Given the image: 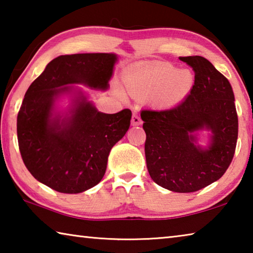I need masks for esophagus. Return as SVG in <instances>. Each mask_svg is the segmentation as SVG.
<instances>
[{
  "label": "esophagus",
  "instance_id": "obj_1",
  "mask_svg": "<svg viewBox=\"0 0 253 253\" xmlns=\"http://www.w3.org/2000/svg\"><path fill=\"white\" fill-rule=\"evenodd\" d=\"M140 124H142V119L140 117L137 115L136 113H132V116H131V125L132 126H139Z\"/></svg>",
  "mask_w": 253,
  "mask_h": 253
}]
</instances>
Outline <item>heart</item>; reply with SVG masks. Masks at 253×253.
I'll list each match as a JSON object with an SVG mask.
<instances>
[{
  "mask_svg": "<svg viewBox=\"0 0 253 253\" xmlns=\"http://www.w3.org/2000/svg\"><path fill=\"white\" fill-rule=\"evenodd\" d=\"M125 83L128 90L134 95L156 92L157 104L172 106L190 93L194 76L188 69L178 70L173 66L162 65L132 71L126 76Z\"/></svg>",
  "mask_w": 253,
  "mask_h": 253,
  "instance_id": "1",
  "label": "heart"
}]
</instances>
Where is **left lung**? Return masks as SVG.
<instances>
[{
    "instance_id": "1",
    "label": "left lung",
    "mask_w": 253,
    "mask_h": 253,
    "mask_svg": "<svg viewBox=\"0 0 253 253\" xmlns=\"http://www.w3.org/2000/svg\"><path fill=\"white\" fill-rule=\"evenodd\" d=\"M194 71V84L181 104L140 113L146 132L145 156L154 182L166 190L191 193L219 179L232 162L238 114L229 80L208 59L181 57ZM212 132L210 145H196L195 131Z\"/></svg>"
}]
</instances>
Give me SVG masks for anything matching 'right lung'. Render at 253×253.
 Instances as JSON below:
<instances>
[{
    "mask_svg": "<svg viewBox=\"0 0 253 253\" xmlns=\"http://www.w3.org/2000/svg\"><path fill=\"white\" fill-rule=\"evenodd\" d=\"M116 61L114 53L60 55L25 92L16 123L21 156L34 178L60 193H81L101 181L110 149L129 128L131 111L100 113L80 90L66 115L54 113V102L75 91L68 84L106 90Z\"/></svg>",
    "mask_w": 253,
    "mask_h": 253,
    "instance_id": "add662e5",
    "label": "right lung"
}]
</instances>
